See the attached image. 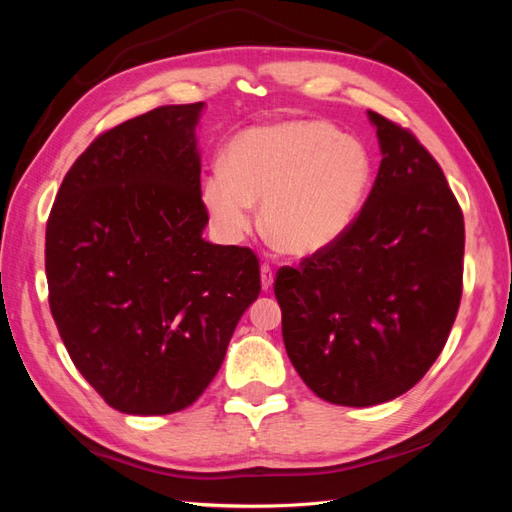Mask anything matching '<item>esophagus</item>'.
<instances>
[{
	"label": "esophagus",
	"mask_w": 512,
	"mask_h": 512,
	"mask_svg": "<svg viewBox=\"0 0 512 512\" xmlns=\"http://www.w3.org/2000/svg\"><path fill=\"white\" fill-rule=\"evenodd\" d=\"M273 280H275L273 269L265 262V265L260 267V284H262V290H265V292L271 290V288H273Z\"/></svg>",
	"instance_id": "34e87169"
}]
</instances>
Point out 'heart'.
I'll list each match as a JSON object with an SVG mask.
<instances>
[{
	"label": "heart",
	"mask_w": 512,
	"mask_h": 512,
	"mask_svg": "<svg viewBox=\"0 0 512 512\" xmlns=\"http://www.w3.org/2000/svg\"><path fill=\"white\" fill-rule=\"evenodd\" d=\"M371 181L361 143L324 121H277L241 132L203 181V205L226 241H241L262 205V230L292 258H312L342 239Z\"/></svg>",
	"instance_id": "b5f03b06"
}]
</instances>
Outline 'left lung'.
<instances>
[{"label": "left lung", "mask_w": 512, "mask_h": 512, "mask_svg": "<svg viewBox=\"0 0 512 512\" xmlns=\"http://www.w3.org/2000/svg\"><path fill=\"white\" fill-rule=\"evenodd\" d=\"M367 117L382 162L361 213L273 286L290 363L318 397L352 408L404 395L438 359L461 301L466 239L431 153L410 130Z\"/></svg>", "instance_id": "8db88e82"}]
</instances>
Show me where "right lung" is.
<instances>
[{"instance_id":"1","label":"right lung","mask_w":512,"mask_h":512,"mask_svg":"<svg viewBox=\"0 0 512 512\" xmlns=\"http://www.w3.org/2000/svg\"><path fill=\"white\" fill-rule=\"evenodd\" d=\"M203 108L160 106L100 134L61 181L46 222L59 335L83 378L123 414L192 406L260 294L252 250L203 239Z\"/></svg>"}]
</instances>
